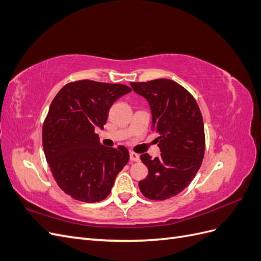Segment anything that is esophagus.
I'll list each match as a JSON object with an SVG mask.
<instances>
[{
  "mask_svg": "<svg viewBox=\"0 0 261 261\" xmlns=\"http://www.w3.org/2000/svg\"><path fill=\"white\" fill-rule=\"evenodd\" d=\"M129 159H130L132 162L139 161V154H137L136 152H134V151H130L129 152Z\"/></svg>",
  "mask_w": 261,
  "mask_h": 261,
  "instance_id": "esophagus-1",
  "label": "esophagus"
}]
</instances>
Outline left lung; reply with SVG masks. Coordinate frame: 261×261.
<instances>
[{"instance_id":"obj_1","label":"left lung","mask_w":261,"mask_h":261,"mask_svg":"<svg viewBox=\"0 0 261 261\" xmlns=\"http://www.w3.org/2000/svg\"><path fill=\"white\" fill-rule=\"evenodd\" d=\"M130 86L149 102L151 129L160 135V155H140L148 175L139 181V189L148 199H169L191 184L202 163L206 141L200 109L191 92L167 78Z\"/></svg>"}]
</instances>
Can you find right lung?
Returning a JSON list of instances; mask_svg holds the SVG:
<instances>
[{
	"mask_svg": "<svg viewBox=\"0 0 261 261\" xmlns=\"http://www.w3.org/2000/svg\"><path fill=\"white\" fill-rule=\"evenodd\" d=\"M130 91L122 84L82 80L66 84L54 97L42 145L55 181L72 198L89 203L106 199L127 164L126 147L100 145L94 129L103 128L112 105Z\"/></svg>",
	"mask_w": 261,
	"mask_h": 261,
	"instance_id": "obj_1",
	"label": "right lung"
}]
</instances>
